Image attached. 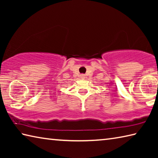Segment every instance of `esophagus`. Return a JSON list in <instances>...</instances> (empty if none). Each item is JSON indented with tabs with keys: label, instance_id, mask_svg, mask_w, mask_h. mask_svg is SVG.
Here are the masks:
<instances>
[{
	"label": "esophagus",
	"instance_id": "1",
	"mask_svg": "<svg viewBox=\"0 0 158 158\" xmlns=\"http://www.w3.org/2000/svg\"><path fill=\"white\" fill-rule=\"evenodd\" d=\"M81 77L82 79H84V78H85V75L84 74H81Z\"/></svg>",
	"mask_w": 158,
	"mask_h": 158
}]
</instances>
